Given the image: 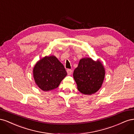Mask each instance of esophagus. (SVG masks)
Here are the masks:
<instances>
[{
	"label": "esophagus",
	"instance_id": "34e87169",
	"mask_svg": "<svg viewBox=\"0 0 134 134\" xmlns=\"http://www.w3.org/2000/svg\"><path fill=\"white\" fill-rule=\"evenodd\" d=\"M66 71H67V73H68V75H71L72 74V70L70 69H67Z\"/></svg>",
	"mask_w": 134,
	"mask_h": 134
}]
</instances>
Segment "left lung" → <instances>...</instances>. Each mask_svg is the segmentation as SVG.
Wrapping results in <instances>:
<instances>
[{"label": "left lung", "instance_id": "left-lung-1", "mask_svg": "<svg viewBox=\"0 0 134 134\" xmlns=\"http://www.w3.org/2000/svg\"><path fill=\"white\" fill-rule=\"evenodd\" d=\"M104 67L99 61L83 58L74 71L73 76L78 90L84 94L90 95L99 90L104 78Z\"/></svg>", "mask_w": 134, "mask_h": 134}]
</instances>
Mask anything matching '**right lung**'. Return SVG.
<instances>
[{
	"label": "right lung",
	"instance_id": "obj_1",
	"mask_svg": "<svg viewBox=\"0 0 134 134\" xmlns=\"http://www.w3.org/2000/svg\"><path fill=\"white\" fill-rule=\"evenodd\" d=\"M66 75L64 65L54 56H46L40 60L34 69L35 82L43 91L58 87Z\"/></svg>",
	"mask_w": 134,
	"mask_h": 134
}]
</instances>
